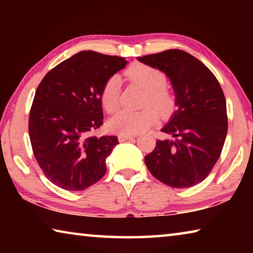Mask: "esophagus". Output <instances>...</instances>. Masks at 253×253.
<instances>
[{"label": "esophagus", "mask_w": 253, "mask_h": 253, "mask_svg": "<svg viewBox=\"0 0 253 253\" xmlns=\"http://www.w3.org/2000/svg\"><path fill=\"white\" fill-rule=\"evenodd\" d=\"M132 138H135V136H131V135H119L118 136L119 142H125V140L132 139Z\"/></svg>", "instance_id": "1"}]
</instances>
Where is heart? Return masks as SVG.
Instances as JSON below:
<instances>
[{
    "label": "heart",
    "mask_w": 253,
    "mask_h": 253,
    "mask_svg": "<svg viewBox=\"0 0 253 253\" xmlns=\"http://www.w3.org/2000/svg\"><path fill=\"white\" fill-rule=\"evenodd\" d=\"M126 76L146 91L142 105L144 109L139 111H119L109 119L107 128L115 134L137 135L157 123L158 114L156 110L163 115L169 114L175 107V98L165 85L168 81L165 74L156 68L144 63H135L128 68ZM121 87L122 81L117 75L110 76L102 84L100 100L107 113H115L119 108Z\"/></svg>",
    "instance_id": "heart-1"
}]
</instances>
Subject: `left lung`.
<instances>
[{"instance_id": "8db88e82", "label": "left lung", "mask_w": 253, "mask_h": 253, "mask_svg": "<svg viewBox=\"0 0 253 253\" xmlns=\"http://www.w3.org/2000/svg\"><path fill=\"white\" fill-rule=\"evenodd\" d=\"M137 60L169 77L177 109L163 132L174 138L156 142L145 156L149 172L170 187L194 186L219 160L228 132L223 90L204 63L185 51L170 49Z\"/></svg>"}]
</instances>
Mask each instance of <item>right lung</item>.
<instances>
[{"instance_id": "obj_1", "label": "right lung", "mask_w": 253, "mask_h": 253, "mask_svg": "<svg viewBox=\"0 0 253 253\" xmlns=\"http://www.w3.org/2000/svg\"><path fill=\"white\" fill-rule=\"evenodd\" d=\"M127 61L81 51L51 69L38 87L29 117L34 157L46 178L67 191H84L106 174L116 136L90 135L102 125V84Z\"/></svg>"}]
</instances>
